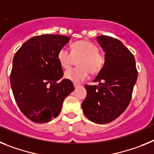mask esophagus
Listing matches in <instances>:
<instances>
[{"label":"esophagus","instance_id":"obj_1","mask_svg":"<svg viewBox=\"0 0 154 154\" xmlns=\"http://www.w3.org/2000/svg\"><path fill=\"white\" fill-rule=\"evenodd\" d=\"M73 86H74V88H79V87H80V85H77V84H73Z\"/></svg>","mask_w":154,"mask_h":154}]
</instances>
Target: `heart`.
I'll return each mask as SVG.
<instances>
[{"mask_svg": "<svg viewBox=\"0 0 154 154\" xmlns=\"http://www.w3.org/2000/svg\"><path fill=\"white\" fill-rule=\"evenodd\" d=\"M57 59L63 68L70 67L73 59L77 61L79 67L67 69L64 73L65 78L74 83H80L88 78V73L97 74L103 69L105 63V57L98 51L95 44L88 40H80L71 45V53L62 47L57 53Z\"/></svg>", "mask_w": 154, "mask_h": 154, "instance_id": "heart-1", "label": "heart"}]
</instances>
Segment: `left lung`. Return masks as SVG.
<instances>
[{
  "label": "left lung",
  "mask_w": 154,
  "mask_h": 154,
  "mask_svg": "<svg viewBox=\"0 0 154 154\" xmlns=\"http://www.w3.org/2000/svg\"><path fill=\"white\" fill-rule=\"evenodd\" d=\"M97 40L105 53V63L94 82L85 85L82 102L85 116L98 124L111 122L126 109L132 98L138 72L133 53L117 38L100 35Z\"/></svg>",
  "instance_id": "obj_1"
}]
</instances>
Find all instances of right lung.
<instances>
[{
    "instance_id": "right-lung-1",
    "label": "right lung",
    "mask_w": 154,
    "mask_h": 154,
    "mask_svg": "<svg viewBox=\"0 0 154 154\" xmlns=\"http://www.w3.org/2000/svg\"><path fill=\"white\" fill-rule=\"evenodd\" d=\"M69 40L62 35H37L14 55L11 87L21 112L34 122L45 123L58 116L64 99L74 90L71 81L60 80L63 72L57 59Z\"/></svg>"
}]
</instances>
